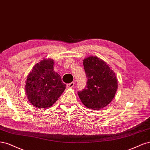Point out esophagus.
I'll return each instance as SVG.
<instances>
[{
  "instance_id": "34e87169",
  "label": "esophagus",
  "mask_w": 150,
  "mask_h": 150,
  "mask_svg": "<svg viewBox=\"0 0 150 150\" xmlns=\"http://www.w3.org/2000/svg\"><path fill=\"white\" fill-rule=\"evenodd\" d=\"M74 85H75L74 82H71V83H68L67 85V88H71L74 87Z\"/></svg>"
}]
</instances>
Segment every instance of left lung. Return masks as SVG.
Returning <instances> with one entry per match:
<instances>
[{"label":"left lung","instance_id":"8db88e82","mask_svg":"<svg viewBox=\"0 0 150 150\" xmlns=\"http://www.w3.org/2000/svg\"><path fill=\"white\" fill-rule=\"evenodd\" d=\"M87 82L78 95L88 108L99 110L112 101L118 88L115 72L97 57L90 56L83 60Z\"/></svg>","mask_w":150,"mask_h":150}]
</instances>
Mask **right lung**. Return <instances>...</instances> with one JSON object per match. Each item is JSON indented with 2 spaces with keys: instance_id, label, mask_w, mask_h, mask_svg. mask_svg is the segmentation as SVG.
Segmentation results:
<instances>
[{
  "instance_id": "1",
  "label": "right lung",
  "mask_w": 150,
  "mask_h": 150,
  "mask_svg": "<svg viewBox=\"0 0 150 150\" xmlns=\"http://www.w3.org/2000/svg\"><path fill=\"white\" fill-rule=\"evenodd\" d=\"M54 60L43 59L33 67L25 81L28 101L38 108H49L65 90L60 75L54 71Z\"/></svg>"
}]
</instances>
